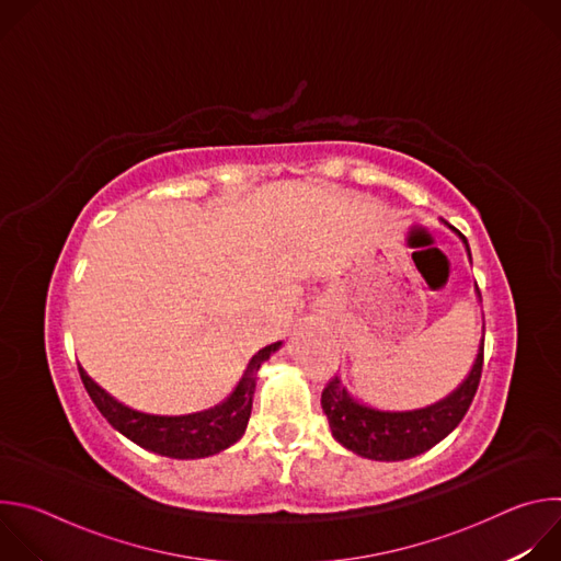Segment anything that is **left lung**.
Instances as JSON below:
<instances>
[{
  "label": "left lung",
  "mask_w": 561,
  "mask_h": 561,
  "mask_svg": "<svg viewBox=\"0 0 561 561\" xmlns=\"http://www.w3.org/2000/svg\"><path fill=\"white\" fill-rule=\"evenodd\" d=\"M453 228V226H450ZM463 242L468 257L470 249L466 237L453 228ZM479 293V288H477ZM484 366V337L479 344L474 364L468 377L453 390L446 399L437 404L417 411H377L366 404H359L357 399L344 388L342 379L335 375L324 392H322V409L329 417L333 437L348 450L359 457L375 461H399L411 459L415 455L426 453L435 444H439L446 435H450L457 424L463 420L470 409L472 397L479 386Z\"/></svg>",
  "instance_id": "8db88e82"
}]
</instances>
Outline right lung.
<instances>
[{"instance_id": "add662e5", "label": "right lung", "mask_w": 561, "mask_h": 561, "mask_svg": "<svg viewBox=\"0 0 561 561\" xmlns=\"http://www.w3.org/2000/svg\"><path fill=\"white\" fill-rule=\"evenodd\" d=\"M279 346L282 342H275L253 355L242 379H239L230 397L224 399L221 404L191 415L169 417L133 411L117 402L102 386H98L82 366H79V377H82L84 388L89 390L98 411L130 442L164 457L199 459L232 446L244 435L253 409L257 370Z\"/></svg>"}]
</instances>
